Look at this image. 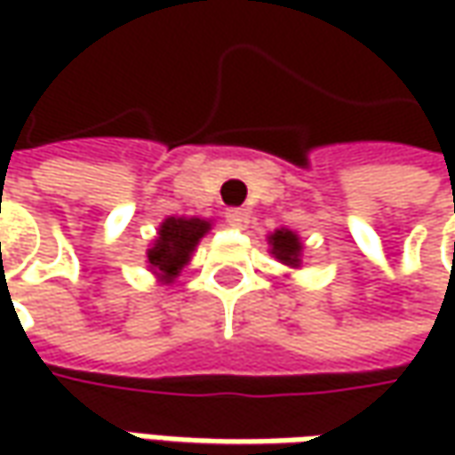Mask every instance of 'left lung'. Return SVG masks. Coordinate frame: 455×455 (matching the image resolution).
I'll return each instance as SVG.
<instances>
[{"instance_id":"obj_1","label":"left lung","mask_w":455,"mask_h":455,"mask_svg":"<svg viewBox=\"0 0 455 455\" xmlns=\"http://www.w3.org/2000/svg\"><path fill=\"white\" fill-rule=\"evenodd\" d=\"M212 230V222L204 218H166L147 251L149 271L159 283H174L182 268L192 260L200 240Z\"/></svg>"}]
</instances>
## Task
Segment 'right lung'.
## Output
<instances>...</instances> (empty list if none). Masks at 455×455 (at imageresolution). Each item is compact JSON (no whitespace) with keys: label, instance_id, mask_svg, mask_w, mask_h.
I'll use <instances>...</instances> for the list:
<instances>
[{"label":"right lung","instance_id":"add662e5","mask_svg":"<svg viewBox=\"0 0 455 455\" xmlns=\"http://www.w3.org/2000/svg\"><path fill=\"white\" fill-rule=\"evenodd\" d=\"M268 245H271V255L278 263H283L289 268H301L304 243H301L299 233H293L289 228H278L275 233L268 235Z\"/></svg>","mask_w":455,"mask_h":455}]
</instances>
